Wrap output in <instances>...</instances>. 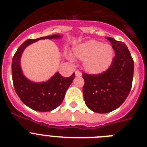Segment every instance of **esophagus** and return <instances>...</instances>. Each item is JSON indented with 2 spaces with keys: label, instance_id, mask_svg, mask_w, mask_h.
Returning a JSON list of instances; mask_svg holds the SVG:
<instances>
[{
  "label": "esophagus",
  "instance_id": "1",
  "mask_svg": "<svg viewBox=\"0 0 147 147\" xmlns=\"http://www.w3.org/2000/svg\"><path fill=\"white\" fill-rule=\"evenodd\" d=\"M75 74H76V76H82V73L79 71H75Z\"/></svg>",
  "mask_w": 147,
  "mask_h": 147
}]
</instances>
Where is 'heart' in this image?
I'll list each match as a JSON object with an SVG mask.
<instances>
[{
	"instance_id": "heart-1",
	"label": "heart",
	"mask_w": 147,
	"mask_h": 147,
	"mask_svg": "<svg viewBox=\"0 0 147 147\" xmlns=\"http://www.w3.org/2000/svg\"><path fill=\"white\" fill-rule=\"evenodd\" d=\"M74 55L83 61V67L86 72L90 74H100L112 65L115 50L110 44L89 40L75 48ZM69 58L73 59L71 55Z\"/></svg>"
}]
</instances>
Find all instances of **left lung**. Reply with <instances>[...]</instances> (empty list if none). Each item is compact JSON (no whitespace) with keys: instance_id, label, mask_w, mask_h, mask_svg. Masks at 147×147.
<instances>
[{"instance_id":"obj_1","label":"left lung","mask_w":147,"mask_h":147,"mask_svg":"<svg viewBox=\"0 0 147 147\" xmlns=\"http://www.w3.org/2000/svg\"><path fill=\"white\" fill-rule=\"evenodd\" d=\"M107 39L115 50L112 65L100 74H82L85 104L98 113L111 112L124 103L130 92L134 73V62L125 43L112 37Z\"/></svg>"}]
</instances>
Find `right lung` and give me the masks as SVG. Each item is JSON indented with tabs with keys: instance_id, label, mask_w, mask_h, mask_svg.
<instances>
[{
	"instance_id": "obj_1",
	"label": "right lung",
	"mask_w": 147,
	"mask_h": 147,
	"mask_svg": "<svg viewBox=\"0 0 147 147\" xmlns=\"http://www.w3.org/2000/svg\"><path fill=\"white\" fill-rule=\"evenodd\" d=\"M62 36H51L26 40L15 54L11 62V75L15 92L22 102L31 109L40 112H48L59 107L65 98L66 91L75 77L74 73L69 77H63L57 72L52 77L43 82H34L23 74L20 67L22 53L28 45L40 40L59 39Z\"/></svg>"
}]
</instances>
